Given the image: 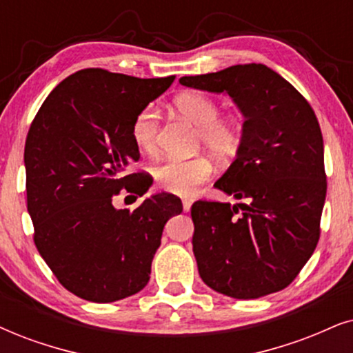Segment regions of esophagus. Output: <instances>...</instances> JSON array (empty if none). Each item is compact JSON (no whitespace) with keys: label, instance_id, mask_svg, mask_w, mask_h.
Masks as SVG:
<instances>
[{"label":"esophagus","instance_id":"obj_1","mask_svg":"<svg viewBox=\"0 0 353 353\" xmlns=\"http://www.w3.org/2000/svg\"><path fill=\"white\" fill-rule=\"evenodd\" d=\"M192 202H194V200H192V199H184V200H182V208H184V212H189L190 207H192Z\"/></svg>","mask_w":353,"mask_h":353}]
</instances>
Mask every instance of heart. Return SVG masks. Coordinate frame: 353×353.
<instances>
[{
  "mask_svg": "<svg viewBox=\"0 0 353 353\" xmlns=\"http://www.w3.org/2000/svg\"><path fill=\"white\" fill-rule=\"evenodd\" d=\"M174 107L182 117L197 128V145L205 146L218 158L234 156L243 143V132L233 119L220 117V105L203 92H184L174 101ZM159 112L148 104L135 115L132 123L133 143L140 153L153 154L158 150ZM212 174V163L205 156L189 159H164L153 169L156 185L176 195L194 194Z\"/></svg>",
  "mask_w": 353,
  "mask_h": 353,
  "instance_id": "1",
  "label": "heart"
}]
</instances>
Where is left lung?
I'll return each mask as SVG.
<instances>
[{"mask_svg":"<svg viewBox=\"0 0 353 353\" xmlns=\"http://www.w3.org/2000/svg\"><path fill=\"white\" fill-rule=\"evenodd\" d=\"M179 83L226 92L244 115L243 143L215 187L246 203L192 205L199 274L210 288L238 300L280 292L319 241L327 182L314 110L287 79L261 63Z\"/></svg>","mask_w":353,"mask_h":353,"instance_id":"left-lung-1","label":"left lung"}]
</instances>
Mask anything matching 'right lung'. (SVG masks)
Here are the masks:
<instances>
[{
    "instance_id": "1",
    "label": "right lung",
    "mask_w": 353,
    "mask_h": 353,
    "mask_svg": "<svg viewBox=\"0 0 353 353\" xmlns=\"http://www.w3.org/2000/svg\"><path fill=\"white\" fill-rule=\"evenodd\" d=\"M174 78L77 71L30 125L24 164L34 243L58 282L83 300L112 303L143 290L164 225L182 212L181 199L164 192L135 210L112 203L122 189L140 197L150 189L146 174L130 171L140 159L132 123Z\"/></svg>"
}]
</instances>
